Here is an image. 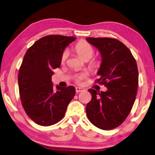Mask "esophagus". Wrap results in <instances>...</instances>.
<instances>
[{"label":"esophagus","instance_id":"1","mask_svg":"<svg viewBox=\"0 0 155 155\" xmlns=\"http://www.w3.org/2000/svg\"><path fill=\"white\" fill-rule=\"evenodd\" d=\"M75 91H76V93H80V92H82L84 91V88H81V87H76Z\"/></svg>","mask_w":155,"mask_h":155}]
</instances>
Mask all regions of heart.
<instances>
[{
  "instance_id": "1",
  "label": "heart",
  "mask_w": 155,
  "mask_h": 155,
  "mask_svg": "<svg viewBox=\"0 0 155 155\" xmlns=\"http://www.w3.org/2000/svg\"><path fill=\"white\" fill-rule=\"evenodd\" d=\"M75 50L77 51V53L79 54V56L82 59L84 60H89L92 58V56L94 54V49L90 43L85 41H82L78 42L76 45L75 46ZM68 55H69V51L67 50H65L63 52H62L61 55V62L63 63L67 61L68 58ZM93 67H99L100 66V61H94L93 63H92ZM85 77V75H81L78 76L76 78V82L80 84L82 82V80L83 78Z\"/></svg>"
}]
</instances>
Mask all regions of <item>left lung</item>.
<instances>
[{"label": "left lung", "mask_w": 155, "mask_h": 155, "mask_svg": "<svg viewBox=\"0 0 155 155\" xmlns=\"http://www.w3.org/2000/svg\"><path fill=\"white\" fill-rule=\"evenodd\" d=\"M86 41L98 49L101 64L97 82L107 90L97 93L89 89L91 101L86 110L89 120L103 130H110L123 123L135 102L138 86L135 59L127 46L112 38L87 37Z\"/></svg>", "instance_id": "1"}]
</instances>
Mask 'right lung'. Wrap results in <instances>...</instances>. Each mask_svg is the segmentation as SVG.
Returning <instances> with one entry per match:
<instances>
[{
  "label": "right lung",
  "mask_w": 155,
  "mask_h": 155,
  "mask_svg": "<svg viewBox=\"0 0 155 155\" xmlns=\"http://www.w3.org/2000/svg\"><path fill=\"white\" fill-rule=\"evenodd\" d=\"M74 37L48 35L28 49L18 73L21 105L28 117L41 126L56 124L64 117L75 94L72 86L54 88L53 69L61 63V55Z\"/></svg>",
  "instance_id": "right-lung-1"
}]
</instances>
